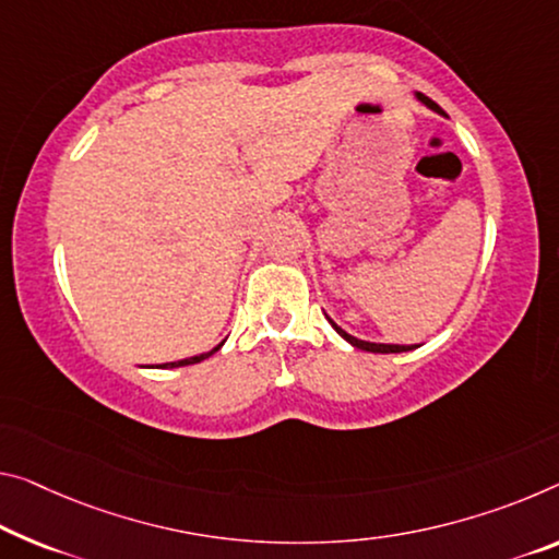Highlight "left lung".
Returning a JSON list of instances; mask_svg holds the SVG:
<instances>
[{
	"label": "left lung",
	"instance_id": "8db88e82",
	"mask_svg": "<svg viewBox=\"0 0 559 559\" xmlns=\"http://www.w3.org/2000/svg\"><path fill=\"white\" fill-rule=\"evenodd\" d=\"M417 99L423 102V105H427L429 109H435V111H440V115H444L442 107L437 105V102L429 99V97H425V94H419V92H417ZM330 322H332V320H330ZM332 328L337 330L340 337H345L352 347H357V349H365V352H380V355H390V352H409V349H415V345H377V342H365V340H357V337H352V334H347V332L342 330V328H337V324H334V322H332Z\"/></svg>",
	"mask_w": 559,
	"mask_h": 559
}]
</instances>
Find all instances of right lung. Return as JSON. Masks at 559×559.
Instances as JSON below:
<instances>
[{"mask_svg":"<svg viewBox=\"0 0 559 559\" xmlns=\"http://www.w3.org/2000/svg\"><path fill=\"white\" fill-rule=\"evenodd\" d=\"M222 347V345H219ZM219 347H214L212 352H207V355H197V357H190V359H179V362H169V365H162V367H185V365H197V362H202V359H207L210 355H214V352H217Z\"/></svg>","mask_w":559,"mask_h":559,"instance_id":"1","label":"right lung"}]
</instances>
